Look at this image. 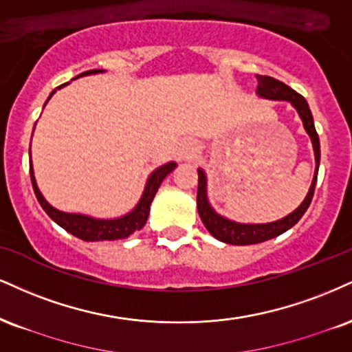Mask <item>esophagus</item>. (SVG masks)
Wrapping results in <instances>:
<instances>
[{"mask_svg":"<svg viewBox=\"0 0 352 352\" xmlns=\"http://www.w3.org/2000/svg\"><path fill=\"white\" fill-rule=\"evenodd\" d=\"M198 154V146L193 141H185L177 151V159L179 160H193Z\"/></svg>","mask_w":352,"mask_h":352,"instance_id":"34e87169","label":"esophagus"}]
</instances>
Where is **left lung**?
<instances>
[{"label": "left lung", "instance_id": "1", "mask_svg": "<svg viewBox=\"0 0 352 352\" xmlns=\"http://www.w3.org/2000/svg\"><path fill=\"white\" fill-rule=\"evenodd\" d=\"M257 93L262 98L269 100H285L290 101L302 118L305 129L310 134L313 149H315V159H316V170L315 177H313L310 192H308L307 198H305L302 205L298 206L294 213H290L289 217L278 219V221L267 223V224H239L230 219L219 217L218 213H214L213 208L210 206L208 198H206V177L205 172L198 170V190H197V208L198 214H200L205 228L211 232V236L223 241L226 244H234V245H248V244H257L264 243V241L277 238L282 232L290 230L292 226H295L300 221V218L303 217L305 211L308 210L310 203L313 200V193H315V185L316 179H318V167H320V139L318 133L315 129V122H313V116L310 108H308L307 100L303 98L300 93L292 90L290 87H287L285 83H282L280 80H275L267 75H257Z\"/></svg>", "mask_w": 352, "mask_h": 352}]
</instances>
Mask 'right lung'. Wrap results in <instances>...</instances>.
Listing matches in <instances>:
<instances>
[{
    "mask_svg": "<svg viewBox=\"0 0 352 352\" xmlns=\"http://www.w3.org/2000/svg\"><path fill=\"white\" fill-rule=\"evenodd\" d=\"M98 72L101 70H88V72H83V74H80L78 77H83V75H90V74H98ZM65 85L67 83H63L58 88L65 87ZM54 93L55 90L50 93V96H52ZM175 167H177L175 162H168L162 165V167H159L157 170L152 172L149 180H147L146 190H144L141 201L138 203V206H135L131 213L126 214V217L116 218V219H95L90 217H85V214L63 213V211L55 210L54 206H50L49 203L45 201V198L42 197L39 188H37L32 167H31V182H32L34 193H36L37 197V201L41 203V206L44 208L45 213H47L49 217L58 224V226H62L63 230L69 231L70 234L77 236L78 239H83V241H114V239L128 238L129 234H133L134 231H139L144 224H146L147 217H149V211H151V203L154 200L160 184H162V180Z\"/></svg>",
    "mask_w": 352,
    "mask_h": 352,
    "instance_id": "right-lung-1",
    "label": "right lung"
}]
</instances>
